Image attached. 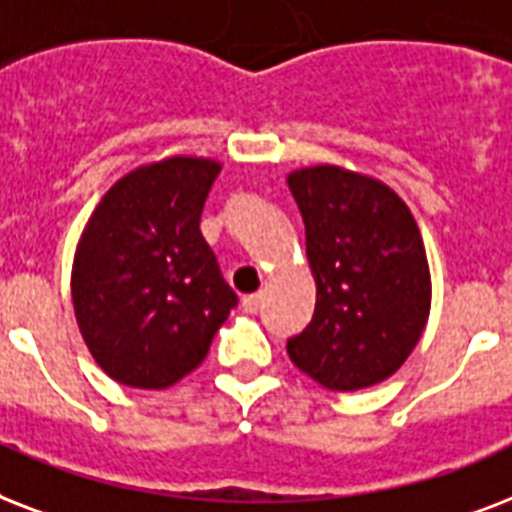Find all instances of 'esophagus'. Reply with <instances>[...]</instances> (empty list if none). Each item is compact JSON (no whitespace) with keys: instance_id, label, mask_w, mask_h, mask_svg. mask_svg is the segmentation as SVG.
Segmentation results:
<instances>
[{"instance_id":"34e87169","label":"esophagus","mask_w":512,"mask_h":512,"mask_svg":"<svg viewBox=\"0 0 512 512\" xmlns=\"http://www.w3.org/2000/svg\"><path fill=\"white\" fill-rule=\"evenodd\" d=\"M261 304H264V293H248V296H243V310L245 312H259Z\"/></svg>"}]
</instances>
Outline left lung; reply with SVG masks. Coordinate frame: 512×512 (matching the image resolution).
I'll use <instances>...</instances> for the list:
<instances>
[{"label":"left lung","instance_id":"left-lung-1","mask_svg":"<svg viewBox=\"0 0 512 512\" xmlns=\"http://www.w3.org/2000/svg\"><path fill=\"white\" fill-rule=\"evenodd\" d=\"M288 186L318 283L310 326L288 358L326 390L371 387L398 371L430 315L417 221L390 186L336 165L296 170Z\"/></svg>","mask_w":512,"mask_h":512}]
</instances>
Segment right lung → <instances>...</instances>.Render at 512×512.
Here are the masks:
<instances>
[{
  "label": "right lung",
  "mask_w": 512,
  "mask_h": 512,
  "mask_svg": "<svg viewBox=\"0 0 512 512\" xmlns=\"http://www.w3.org/2000/svg\"><path fill=\"white\" fill-rule=\"evenodd\" d=\"M221 165L154 162L120 178L79 240L71 299L87 350L114 382L162 390L200 366L237 307L200 216Z\"/></svg>",
  "instance_id": "add662e5"
}]
</instances>
